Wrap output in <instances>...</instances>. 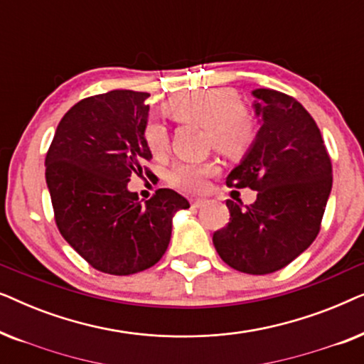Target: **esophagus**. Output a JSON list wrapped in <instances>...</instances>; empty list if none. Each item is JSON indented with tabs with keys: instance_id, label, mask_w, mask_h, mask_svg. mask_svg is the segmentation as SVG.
<instances>
[{
	"instance_id": "obj_1",
	"label": "esophagus",
	"mask_w": 364,
	"mask_h": 364,
	"mask_svg": "<svg viewBox=\"0 0 364 364\" xmlns=\"http://www.w3.org/2000/svg\"><path fill=\"white\" fill-rule=\"evenodd\" d=\"M207 203V200H203V198H196V200H192V208H200Z\"/></svg>"
}]
</instances>
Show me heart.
<instances>
[{
	"mask_svg": "<svg viewBox=\"0 0 364 364\" xmlns=\"http://www.w3.org/2000/svg\"><path fill=\"white\" fill-rule=\"evenodd\" d=\"M164 111L172 121L205 129L208 146L232 161H240L252 151L258 127L252 112L240 104L233 89L212 87L177 94L168 99ZM142 139L147 151L161 159L168 151V134L164 124L149 119L144 124ZM215 162H182L168 172V182L186 192H202L207 178L215 176Z\"/></svg>",
	"mask_w": 364,
	"mask_h": 364,
	"instance_id": "heart-1",
	"label": "heart"
}]
</instances>
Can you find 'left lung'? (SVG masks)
Listing matches in <instances>:
<instances>
[{
  "label": "left lung",
  "mask_w": 364,
  "mask_h": 364,
  "mask_svg": "<svg viewBox=\"0 0 364 364\" xmlns=\"http://www.w3.org/2000/svg\"><path fill=\"white\" fill-rule=\"evenodd\" d=\"M252 96L262 126L227 186L257 191V200L245 208L227 200L230 222L213 233V245L228 267L267 275L316 238L333 171L320 129L295 97L275 89H253Z\"/></svg>",
  "instance_id": "left-lung-1"
}]
</instances>
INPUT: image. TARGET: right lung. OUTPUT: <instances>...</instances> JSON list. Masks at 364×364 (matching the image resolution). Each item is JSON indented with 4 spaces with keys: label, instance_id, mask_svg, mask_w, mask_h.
<instances>
[{
    "label": "right lung",
    "instance_id": "obj_1",
    "mask_svg": "<svg viewBox=\"0 0 364 364\" xmlns=\"http://www.w3.org/2000/svg\"><path fill=\"white\" fill-rule=\"evenodd\" d=\"M147 92L116 91L82 99L64 114L46 154L54 220L69 245L92 268L132 275L166 253L172 217L191 203L159 188L146 203L127 191L132 173L151 171L142 139Z\"/></svg>",
    "mask_w": 364,
    "mask_h": 364
}]
</instances>
